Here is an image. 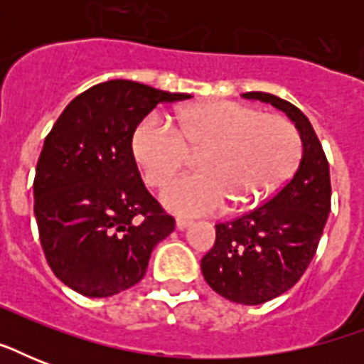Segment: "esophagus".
Returning <instances> with one entry per match:
<instances>
[{
  "label": "esophagus",
  "mask_w": 364,
  "mask_h": 364,
  "mask_svg": "<svg viewBox=\"0 0 364 364\" xmlns=\"http://www.w3.org/2000/svg\"><path fill=\"white\" fill-rule=\"evenodd\" d=\"M188 225H191V221H188V219H183V217H177V219H176V228H177V230H185V228H187Z\"/></svg>",
  "instance_id": "34e87169"
}]
</instances>
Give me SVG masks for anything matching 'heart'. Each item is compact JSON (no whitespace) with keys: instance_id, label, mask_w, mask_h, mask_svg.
I'll use <instances>...</instances> for the list:
<instances>
[{"instance_id":"1","label":"heart","mask_w":364,"mask_h":364,"mask_svg":"<svg viewBox=\"0 0 364 364\" xmlns=\"http://www.w3.org/2000/svg\"><path fill=\"white\" fill-rule=\"evenodd\" d=\"M143 117L132 132V154L149 187L162 188L198 153V171L179 177L164 193V204L181 215H210L257 208L293 177L302 141L293 122L266 115L253 105L210 100L171 115Z\"/></svg>"}]
</instances>
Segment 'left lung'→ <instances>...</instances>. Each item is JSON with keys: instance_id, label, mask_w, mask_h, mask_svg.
<instances>
[{"instance_id": "1", "label": "left lung", "mask_w": 364, "mask_h": 364, "mask_svg": "<svg viewBox=\"0 0 364 364\" xmlns=\"http://www.w3.org/2000/svg\"><path fill=\"white\" fill-rule=\"evenodd\" d=\"M243 98L282 109L302 139L291 181L253 211L215 225V243L202 259L204 279L215 293L255 306L289 291L310 266L331 213V176L321 141L299 107L266 92Z\"/></svg>"}]
</instances>
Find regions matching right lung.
Here are the masks:
<instances>
[{"instance_id":"obj_1","label":"right lung","mask_w":364,"mask_h":364,"mask_svg":"<svg viewBox=\"0 0 364 364\" xmlns=\"http://www.w3.org/2000/svg\"><path fill=\"white\" fill-rule=\"evenodd\" d=\"M171 94L126 79L71 100L45 137L33 179L43 253L60 282L90 299L113 296L147 272L154 245L176 228L132 154V132Z\"/></svg>"}]
</instances>
